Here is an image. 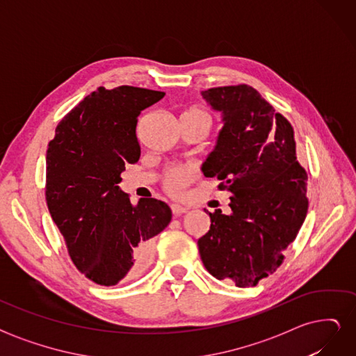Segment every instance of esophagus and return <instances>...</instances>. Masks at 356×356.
Segmentation results:
<instances>
[{
    "label": "esophagus",
    "instance_id": "obj_1",
    "mask_svg": "<svg viewBox=\"0 0 356 356\" xmlns=\"http://www.w3.org/2000/svg\"><path fill=\"white\" fill-rule=\"evenodd\" d=\"M170 209H172V213H174L175 217H178V215L186 213L188 211L187 207H182V204H179V203H172L170 204Z\"/></svg>",
    "mask_w": 356,
    "mask_h": 356
}]
</instances>
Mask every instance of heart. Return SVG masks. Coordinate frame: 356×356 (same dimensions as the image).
<instances>
[{
	"label": "heart",
	"mask_w": 356,
	"mask_h": 356,
	"mask_svg": "<svg viewBox=\"0 0 356 356\" xmlns=\"http://www.w3.org/2000/svg\"><path fill=\"white\" fill-rule=\"evenodd\" d=\"M186 114H196V115H203L208 117V114L199 110V108H193L187 111ZM196 166L195 165H178V166H172L165 172L163 177V186L166 191H169L170 195H179V193L184 190L190 182L196 178Z\"/></svg>",
	"instance_id": "1"
}]
</instances>
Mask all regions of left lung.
<instances>
[{
	"instance_id": "obj_1",
	"label": "left lung",
	"mask_w": 356,
	"mask_h": 356,
	"mask_svg": "<svg viewBox=\"0 0 356 356\" xmlns=\"http://www.w3.org/2000/svg\"><path fill=\"white\" fill-rule=\"evenodd\" d=\"M202 98L222 123L202 172L232 197L230 213L209 212L199 254L213 277L255 286L281 266L305 222L307 174L296 157L293 127L251 86L208 89Z\"/></svg>"
}]
</instances>
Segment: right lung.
<instances>
[{
    "label": "right lung",
    "mask_w": 356,
    "mask_h": 356,
    "mask_svg": "<svg viewBox=\"0 0 356 356\" xmlns=\"http://www.w3.org/2000/svg\"><path fill=\"white\" fill-rule=\"evenodd\" d=\"M163 92L98 88L62 118L46 156V200L71 260L90 281L111 286L141 275L154 236L170 222L165 202L132 204L117 184L141 156L138 117Z\"/></svg>",
    "instance_id": "1"
}]
</instances>
